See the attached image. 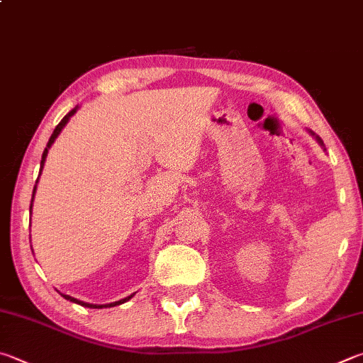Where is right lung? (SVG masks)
<instances>
[{
  "label": "right lung",
  "mask_w": 363,
  "mask_h": 363,
  "mask_svg": "<svg viewBox=\"0 0 363 363\" xmlns=\"http://www.w3.org/2000/svg\"><path fill=\"white\" fill-rule=\"evenodd\" d=\"M76 109L77 108H74V109H71L69 113L65 116L62 121H60V123L57 125L55 127V130H54V133H52V136H50V140H49V143H48V147L44 149V152H43V160H41V169H43V167H44V162H45V157H48V152H49V147L52 146V143L55 141V138L58 136V133H60L62 131V128L65 127V125H67V122L69 121V117L76 113ZM39 173H41V171H39ZM35 192H36V187H35V190H33V196H35ZM30 209H31V206H30ZM65 298L67 300H69V301H74V303H77V305H81V306H85V308H109V306H116V305H121V303H125V301H128L131 296L133 295H130V296H127V298H123V300H118V301H114V303H109V305H91V303H84V301H81V300H77V298H72V296H69V295H63Z\"/></svg>",
  "instance_id": "add662e5"
}]
</instances>
